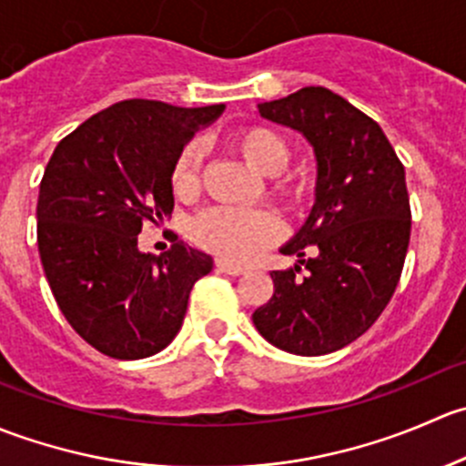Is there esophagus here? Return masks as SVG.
<instances>
[{"instance_id":"esophagus-1","label":"esophagus","mask_w":466,"mask_h":466,"mask_svg":"<svg viewBox=\"0 0 466 466\" xmlns=\"http://www.w3.org/2000/svg\"><path fill=\"white\" fill-rule=\"evenodd\" d=\"M216 270L225 272V275L237 277V275H243V272H246V268L237 266V263H229V261H225V259H218V261H216Z\"/></svg>"}]
</instances>
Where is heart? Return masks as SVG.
I'll list each match as a JSON object with an SVG mask.
<instances>
[{
    "instance_id": "heart-1",
    "label": "heart",
    "mask_w": 466,
    "mask_h": 466,
    "mask_svg": "<svg viewBox=\"0 0 466 466\" xmlns=\"http://www.w3.org/2000/svg\"><path fill=\"white\" fill-rule=\"evenodd\" d=\"M234 146L257 171L266 176H277L284 171L290 159V146L281 133L268 126H250L237 133ZM200 148L196 142L182 146L171 168V185L177 194H189L198 182ZM284 194L299 196L302 182L281 177L277 182ZM281 225L275 214L266 209H229V207H211L196 216L191 223V234L200 246L209 248L216 255L229 261H250L266 246L277 241Z\"/></svg>"
}]
</instances>
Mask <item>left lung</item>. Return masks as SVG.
<instances>
[{"mask_svg":"<svg viewBox=\"0 0 466 466\" xmlns=\"http://www.w3.org/2000/svg\"><path fill=\"white\" fill-rule=\"evenodd\" d=\"M259 115L307 137L318 180L307 223L281 248L298 263L270 272L275 293L252 322L277 350L331 354L363 336L397 289L410 243L406 171L377 121L327 87L259 103Z\"/></svg>","mask_w":466,"mask_h":466,"instance_id":"left-lung-1","label":"left lung"}]
</instances>
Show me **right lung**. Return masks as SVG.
I'll list each match as a JSON object with an SVG mask.
<instances>
[{"instance_id":"obj_1","label":"right lung","mask_w":466,"mask_h":466,"mask_svg":"<svg viewBox=\"0 0 466 466\" xmlns=\"http://www.w3.org/2000/svg\"><path fill=\"white\" fill-rule=\"evenodd\" d=\"M223 110L128 98L56 146L37 196V250L63 316L101 354L137 360L162 351L214 266L182 241L146 255L137 234L171 214L173 162Z\"/></svg>"}]
</instances>
